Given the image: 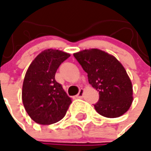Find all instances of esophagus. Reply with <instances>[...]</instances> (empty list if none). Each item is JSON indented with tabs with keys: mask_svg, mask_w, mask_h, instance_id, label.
I'll use <instances>...</instances> for the list:
<instances>
[{
	"mask_svg": "<svg viewBox=\"0 0 151 151\" xmlns=\"http://www.w3.org/2000/svg\"><path fill=\"white\" fill-rule=\"evenodd\" d=\"M83 94H84V90H83V89H80V90H79V93H78V94H77L76 98H81L82 97H83Z\"/></svg>",
	"mask_w": 151,
	"mask_h": 151,
	"instance_id": "34e87169",
	"label": "esophagus"
}]
</instances>
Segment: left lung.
Masks as SVG:
<instances>
[{
  "mask_svg": "<svg viewBox=\"0 0 151 151\" xmlns=\"http://www.w3.org/2000/svg\"><path fill=\"white\" fill-rule=\"evenodd\" d=\"M87 73L88 81L99 92L96 111L106 118L120 117L131 106L133 87L122 65L109 53L90 49L73 53Z\"/></svg>",
  "mask_w": 151,
  "mask_h": 151,
  "instance_id": "8db88e82",
  "label": "left lung"
}]
</instances>
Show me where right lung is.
<instances>
[{"instance_id": "add662e5", "label": "right lung", "mask_w": 151, "mask_h": 151, "mask_svg": "<svg viewBox=\"0 0 151 151\" xmlns=\"http://www.w3.org/2000/svg\"><path fill=\"white\" fill-rule=\"evenodd\" d=\"M70 56L61 50H44L28 68L22 86V101L28 114L37 123L58 122L64 118L72 102L55 80L57 70Z\"/></svg>"}]
</instances>
